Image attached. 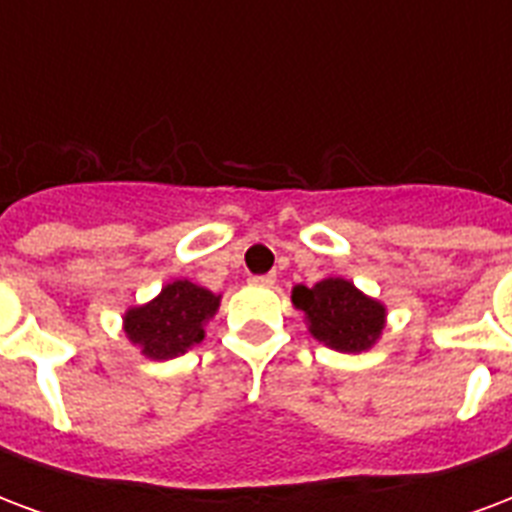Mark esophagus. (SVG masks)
Instances as JSON below:
<instances>
[{
  "instance_id": "obj_1",
  "label": "esophagus",
  "mask_w": 512,
  "mask_h": 512,
  "mask_svg": "<svg viewBox=\"0 0 512 512\" xmlns=\"http://www.w3.org/2000/svg\"><path fill=\"white\" fill-rule=\"evenodd\" d=\"M249 282H252V285H260V288H271V285L277 282V277H274V274H257V277H252Z\"/></svg>"
}]
</instances>
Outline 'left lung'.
<instances>
[{"label": "left lung", "instance_id": "1", "mask_svg": "<svg viewBox=\"0 0 512 512\" xmlns=\"http://www.w3.org/2000/svg\"><path fill=\"white\" fill-rule=\"evenodd\" d=\"M293 304L307 315L312 337L343 354L367 351L384 329V304L367 299L348 279L329 277L312 288L296 285Z\"/></svg>", "mask_w": 512, "mask_h": 512}]
</instances>
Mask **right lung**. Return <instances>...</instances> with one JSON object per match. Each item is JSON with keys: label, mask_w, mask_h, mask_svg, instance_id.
<instances>
[{"label": "right lung", "mask_w": 512, "mask_h": 512, "mask_svg": "<svg viewBox=\"0 0 512 512\" xmlns=\"http://www.w3.org/2000/svg\"><path fill=\"white\" fill-rule=\"evenodd\" d=\"M216 310L219 296L189 279H175L153 301L131 307L123 321L128 340L139 345L147 359H172L202 343V326Z\"/></svg>", "instance_id": "1"}]
</instances>
